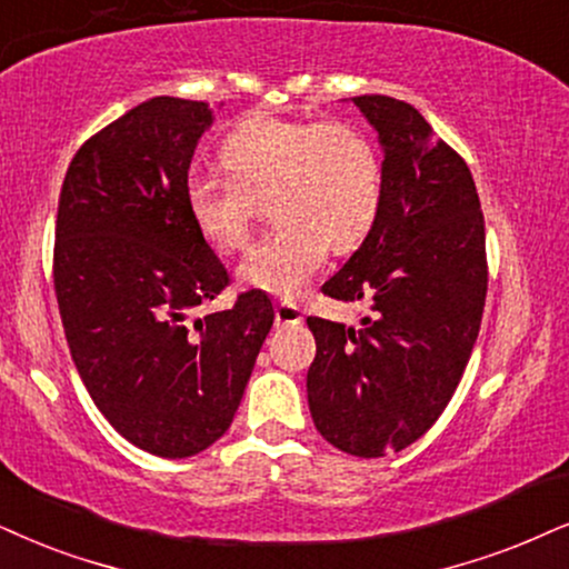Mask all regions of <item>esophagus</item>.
<instances>
[{
    "label": "esophagus",
    "instance_id": "34e87169",
    "mask_svg": "<svg viewBox=\"0 0 569 569\" xmlns=\"http://www.w3.org/2000/svg\"><path fill=\"white\" fill-rule=\"evenodd\" d=\"M301 320H305V315H301V309L297 305H291V301H278L276 305V326L278 328L299 326Z\"/></svg>",
    "mask_w": 569,
    "mask_h": 569
}]
</instances>
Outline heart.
<instances>
[{"instance_id": "heart-1", "label": "heart", "mask_w": 569, "mask_h": 569, "mask_svg": "<svg viewBox=\"0 0 569 569\" xmlns=\"http://www.w3.org/2000/svg\"><path fill=\"white\" fill-rule=\"evenodd\" d=\"M228 176H191L186 207L220 251L247 247L260 201L278 222L239 264L249 289L293 297L326 262L328 249L362 247L383 207V160L362 128L251 112L220 143Z\"/></svg>"}]
</instances>
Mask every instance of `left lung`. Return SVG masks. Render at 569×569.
<instances>
[{"instance_id":"left-lung-1","label":"left lung","mask_w":569,"mask_h":569,"mask_svg":"<svg viewBox=\"0 0 569 569\" xmlns=\"http://www.w3.org/2000/svg\"><path fill=\"white\" fill-rule=\"evenodd\" d=\"M383 147V207L322 293L368 301L362 326L307 318L315 428L355 457L415 443L455 397L483 320L486 222L472 172L412 104L351 99Z\"/></svg>"}]
</instances>
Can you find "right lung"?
Returning a JSON list of instances; mask_svg holds the SVG:
<instances>
[{
    "instance_id": "right-lung-1",
    "label": "right lung",
    "mask_w": 569,
    "mask_h": 569,
    "mask_svg": "<svg viewBox=\"0 0 569 569\" xmlns=\"http://www.w3.org/2000/svg\"><path fill=\"white\" fill-rule=\"evenodd\" d=\"M210 123L207 102H141L78 149L57 204L54 293L78 376L120 436L168 459L231 428L276 318L257 289L197 318L231 283L186 207Z\"/></svg>"
}]
</instances>
